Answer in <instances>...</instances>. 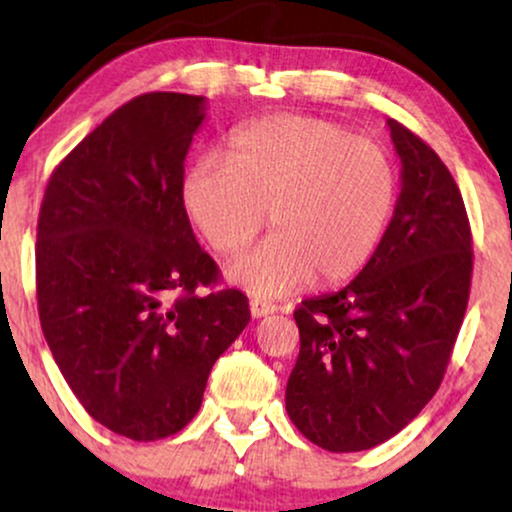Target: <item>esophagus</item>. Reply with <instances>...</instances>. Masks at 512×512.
<instances>
[{
  "label": "esophagus",
  "instance_id": "obj_1",
  "mask_svg": "<svg viewBox=\"0 0 512 512\" xmlns=\"http://www.w3.org/2000/svg\"><path fill=\"white\" fill-rule=\"evenodd\" d=\"M276 311H278V306L271 304V301H264V299L250 301V315H253V318H266V315H271Z\"/></svg>",
  "mask_w": 512,
  "mask_h": 512
}]
</instances>
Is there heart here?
<instances>
[{"label": "heart", "mask_w": 512, "mask_h": 512, "mask_svg": "<svg viewBox=\"0 0 512 512\" xmlns=\"http://www.w3.org/2000/svg\"><path fill=\"white\" fill-rule=\"evenodd\" d=\"M397 190V169L378 143L329 120L271 115L239 129L229 157L206 153L192 164L183 206L225 257L271 220L276 234L227 276L255 297H283L313 278L334 285L357 276L383 243Z\"/></svg>", "instance_id": "obj_1"}]
</instances>
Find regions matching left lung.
<instances>
[{"label": "left lung", "mask_w": 512, "mask_h": 512, "mask_svg": "<svg viewBox=\"0 0 512 512\" xmlns=\"http://www.w3.org/2000/svg\"><path fill=\"white\" fill-rule=\"evenodd\" d=\"M401 194L376 255L343 290L294 311L299 357L290 420L329 452L376 448L434 397L448 369L473 273L462 192L420 136L387 120Z\"/></svg>", "instance_id": "8db88e82"}]
</instances>
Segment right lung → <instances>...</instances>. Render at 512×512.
<instances>
[{
  "label": "right lung",
  "instance_id": "1",
  "mask_svg": "<svg viewBox=\"0 0 512 512\" xmlns=\"http://www.w3.org/2000/svg\"><path fill=\"white\" fill-rule=\"evenodd\" d=\"M204 118V97H134L57 164L41 201L43 336L83 408L132 441L197 415L215 359L250 322L246 294L215 290L218 264L183 206Z\"/></svg>",
  "mask_w": 512,
  "mask_h": 512
}]
</instances>
